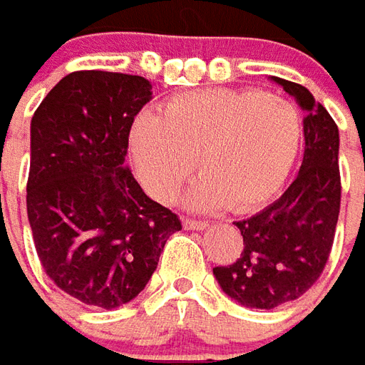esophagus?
<instances>
[{
	"label": "esophagus",
	"instance_id": "34e87169",
	"mask_svg": "<svg viewBox=\"0 0 365 365\" xmlns=\"http://www.w3.org/2000/svg\"><path fill=\"white\" fill-rule=\"evenodd\" d=\"M207 225V221H201V219H183V227L190 229V231H201V229H205Z\"/></svg>",
	"mask_w": 365,
	"mask_h": 365
}]
</instances>
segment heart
I'll list each match as a JSON object with an SVG mask.
<instances>
[{
  "mask_svg": "<svg viewBox=\"0 0 365 365\" xmlns=\"http://www.w3.org/2000/svg\"><path fill=\"white\" fill-rule=\"evenodd\" d=\"M302 144V116L289 98L255 88H203L140 114L130 156L144 190L172 203L195 170L190 207L249 213L284 185Z\"/></svg>",
  "mask_w": 365,
  "mask_h": 365,
  "instance_id": "b5f03b06",
  "label": "heart"
}]
</instances>
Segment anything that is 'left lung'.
Segmentation results:
<instances>
[{"instance_id": "8db88e82", "label": "left lung", "mask_w": 365, "mask_h": 365, "mask_svg": "<svg viewBox=\"0 0 365 365\" xmlns=\"http://www.w3.org/2000/svg\"><path fill=\"white\" fill-rule=\"evenodd\" d=\"M304 110V158L297 180L253 217L235 221L243 251L213 274L227 297L271 310L302 297L324 271L340 213L338 126L308 88L272 78Z\"/></svg>"}]
</instances>
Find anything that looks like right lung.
Here are the masks:
<instances>
[{"label":"right lung","mask_w":365,"mask_h":365,"mask_svg":"<svg viewBox=\"0 0 365 365\" xmlns=\"http://www.w3.org/2000/svg\"><path fill=\"white\" fill-rule=\"evenodd\" d=\"M152 98L144 76L76 71L31 118L27 217L55 284L112 310L144 290L180 217L150 200L124 164L134 116Z\"/></svg>","instance_id":"1"}]
</instances>
